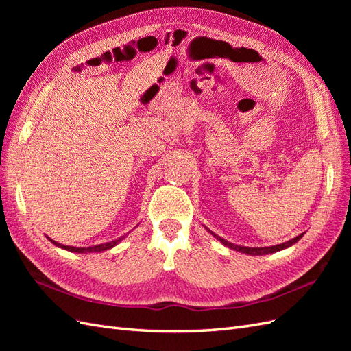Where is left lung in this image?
I'll list each match as a JSON object with an SVG mask.
<instances>
[{"mask_svg":"<svg viewBox=\"0 0 351 351\" xmlns=\"http://www.w3.org/2000/svg\"><path fill=\"white\" fill-rule=\"evenodd\" d=\"M303 234H304V232H303ZM303 234L297 236V237H294V239H291V240H289V241H285V243L277 244V246H271V247H244V246H237V244L228 243L227 240L221 239V237H218V236H215V234H214V236H215L222 244H226V246H228V247L232 249V250H237V252H241V253L253 254V256H256V254H269V253H275V252H278V250H282V249H285V247H290V246H293L294 243L299 241V240L303 237Z\"/></svg>","mask_w":351,"mask_h":351,"instance_id":"1","label":"left lung"}]
</instances>
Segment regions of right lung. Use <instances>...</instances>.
<instances>
[{
    "label": "right lung",
    "instance_id": "right-lung-1",
    "mask_svg": "<svg viewBox=\"0 0 351 351\" xmlns=\"http://www.w3.org/2000/svg\"><path fill=\"white\" fill-rule=\"evenodd\" d=\"M49 239V237H48ZM123 240V237H120L119 240H114V241H110V243H104V244H98V246H92V247H73V246H64V244H60L54 240H51V243H54L56 246L61 247V249H66V250H70V252H76V253H90V252H104V250H108L111 247H114L115 244H119L120 241Z\"/></svg>",
    "mask_w": 351,
    "mask_h": 351
}]
</instances>
